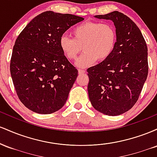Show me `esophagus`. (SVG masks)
Returning a JSON list of instances; mask_svg holds the SVG:
<instances>
[{
    "instance_id": "obj_1",
    "label": "esophagus",
    "mask_w": 157,
    "mask_h": 157,
    "mask_svg": "<svg viewBox=\"0 0 157 157\" xmlns=\"http://www.w3.org/2000/svg\"><path fill=\"white\" fill-rule=\"evenodd\" d=\"M78 72H79V74H80V75H81V74H83V73L86 72V71H85V70H83V69H78Z\"/></svg>"
}]
</instances>
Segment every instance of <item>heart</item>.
<instances>
[{"label": "heart", "instance_id": "heart-1", "mask_svg": "<svg viewBox=\"0 0 157 157\" xmlns=\"http://www.w3.org/2000/svg\"><path fill=\"white\" fill-rule=\"evenodd\" d=\"M72 37H61L60 47L66 58L74 60L82 49L84 53L77 60L78 67L85 68L96 62L107 60L114 50L117 40L116 29L109 23L88 21L77 25L71 30Z\"/></svg>", "mask_w": 157, "mask_h": 157}]
</instances>
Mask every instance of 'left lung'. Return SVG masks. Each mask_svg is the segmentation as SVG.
Instances as JSON below:
<instances>
[{"label": "left lung", "mask_w": 157, "mask_h": 157, "mask_svg": "<svg viewBox=\"0 0 157 157\" xmlns=\"http://www.w3.org/2000/svg\"><path fill=\"white\" fill-rule=\"evenodd\" d=\"M94 17L112 21L117 40L107 60L87 69L88 93L97 111L117 116L137 102L148 73L147 47L140 29L124 14L114 11Z\"/></svg>", "instance_id": "left-lung-1"}]
</instances>
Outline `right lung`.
Listing matches in <instances>:
<instances>
[{
	"instance_id": "add662e5",
	"label": "right lung",
	"mask_w": 157,
	"mask_h": 157,
	"mask_svg": "<svg viewBox=\"0 0 157 157\" xmlns=\"http://www.w3.org/2000/svg\"><path fill=\"white\" fill-rule=\"evenodd\" d=\"M83 20L46 11L20 33L12 51L10 72L17 97L27 109L48 114L66 103L78 71L63 54L60 40L66 30Z\"/></svg>"
}]
</instances>
